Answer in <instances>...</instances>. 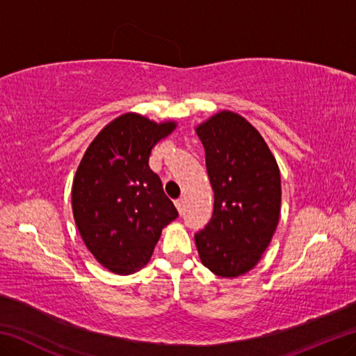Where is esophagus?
<instances>
[{
	"mask_svg": "<svg viewBox=\"0 0 356 356\" xmlns=\"http://www.w3.org/2000/svg\"><path fill=\"white\" fill-rule=\"evenodd\" d=\"M174 204H176L179 213L182 215V212H184V201L182 200H176V201H174Z\"/></svg>",
	"mask_w": 356,
	"mask_h": 356,
	"instance_id": "obj_1",
	"label": "esophagus"
}]
</instances>
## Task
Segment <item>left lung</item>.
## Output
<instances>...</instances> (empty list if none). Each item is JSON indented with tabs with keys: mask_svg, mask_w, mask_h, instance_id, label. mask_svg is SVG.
I'll return each mask as SVG.
<instances>
[{
	"mask_svg": "<svg viewBox=\"0 0 356 356\" xmlns=\"http://www.w3.org/2000/svg\"><path fill=\"white\" fill-rule=\"evenodd\" d=\"M215 204L195 236L201 262L221 278L248 273L280 221L281 176L273 154L245 118L220 111L196 127Z\"/></svg>",
	"mask_w": 356,
	"mask_h": 356,
	"instance_id": "1",
	"label": "left lung"
}]
</instances>
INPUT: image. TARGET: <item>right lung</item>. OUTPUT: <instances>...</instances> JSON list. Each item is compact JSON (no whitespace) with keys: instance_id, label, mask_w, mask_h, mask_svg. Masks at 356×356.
<instances>
[{"instance_id":"1","label":"right lung","mask_w":356,"mask_h":356,"mask_svg":"<svg viewBox=\"0 0 356 356\" xmlns=\"http://www.w3.org/2000/svg\"><path fill=\"white\" fill-rule=\"evenodd\" d=\"M176 129L125 113L102 129L72 185V210L84 245L105 268L130 275L152 256L161 229L179 213L149 168L150 150Z\"/></svg>"}]
</instances>
